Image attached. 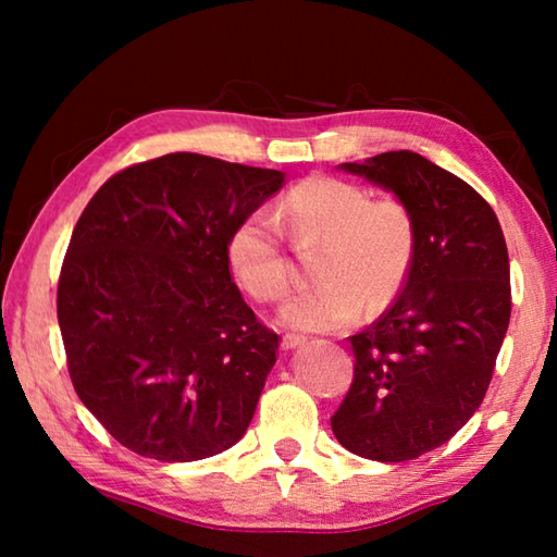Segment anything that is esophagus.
Here are the masks:
<instances>
[{"mask_svg": "<svg viewBox=\"0 0 557 557\" xmlns=\"http://www.w3.org/2000/svg\"><path fill=\"white\" fill-rule=\"evenodd\" d=\"M299 344H305V336H301V334H285V336H282V348H287V351H289V348H297Z\"/></svg>", "mask_w": 557, "mask_h": 557, "instance_id": "esophagus-1", "label": "esophagus"}]
</instances>
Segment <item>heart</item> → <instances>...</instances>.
I'll list each match as a JSON object with an SVG mask.
<instances>
[{
	"label": "heart",
	"mask_w": 557,
	"mask_h": 557,
	"mask_svg": "<svg viewBox=\"0 0 557 557\" xmlns=\"http://www.w3.org/2000/svg\"><path fill=\"white\" fill-rule=\"evenodd\" d=\"M280 228L326 240L317 270L322 285L297 292L282 307V322L301 332H334L366 307L381 312L400 295L418 250V225L400 199H373L346 178L309 176L285 194L275 219L252 211L228 235L233 275L260 301H280L292 287Z\"/></svg>",
	"instance_id": "1"
}]
</instances>
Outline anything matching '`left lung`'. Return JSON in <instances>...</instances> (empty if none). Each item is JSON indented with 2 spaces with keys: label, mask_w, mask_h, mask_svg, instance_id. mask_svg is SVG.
Returning a JSON list of instances; mask_svg holds the SVG:
<instances>
[{
  "label": "left lung",
  "mask_w": 557,
  "mask_h": 557,
  "mask_svg": "<svg viewBox=\"0 0 557 557\" xmlns=\"http://www.w3.org/2000/svg\"><path fill=\"white\" fill-rule=\"evenodd\" d=\"M398 196L418 225V250L398 299L348 336L354 381L332 430L358 457L405 461L465 428L492 383L511 317L502 225L467 182L400 149L344 164Z\"/></svg>",
  "instance_id": "8db88e82"
}]
</instances>
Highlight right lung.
<instances>
[{
    "instance_id": "right-lung-1",
    "label": "right lung",
    "mask_w": 557,
    "mask_h": 557,
    "mask_svg": "<svg viewBox=\"0 0 557 557\" xmlns=\"http://www.w3.org/2000/svg\"><path fill=\"white\" fill-rule=\"evenodd\" d=\"M282 182L174 152L112 174L81 213L55 312L73 388L122 447L196 461L245 435L280 336L245 305L225 245Z\"/></svg>"
}]
</instances>
